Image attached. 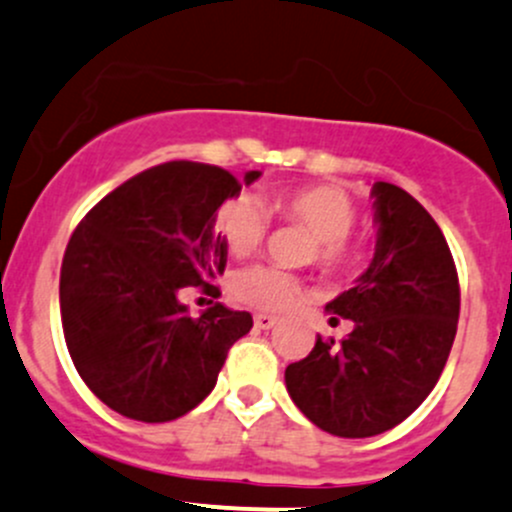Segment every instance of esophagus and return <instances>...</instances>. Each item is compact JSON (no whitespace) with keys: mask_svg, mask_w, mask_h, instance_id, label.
<instances>
[{"mask_svg":"<svg viewBox=\"0 0 512 512\" xmlns=\"http://www.w3.org/2000/svg\"><path fill=\"white\" fill-rule=\"evenodd\" d=\"M255 326L260 328V331H267V328L277 326V316H270V314H255Z\"/></svg>","mask_w":512,"mask_h":512,"instance_id":"esophagus-1","label":"esophagus"}]
</instances>
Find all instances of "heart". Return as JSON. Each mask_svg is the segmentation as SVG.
I'll return each mask as SVG.
<instances>
[{
	"label": "heart",
	"instance_id": "obj_1",
	"mask_svg": "<svg viewBox=\"0 0 512 512\" xmlns=\"http://www.w3.org/2000/svg\"><path fill=\"white\" fill-rule=\"evenodd\" d=\"M274 215L304 225L314 235V257L321 270L331 274L351 272L363 262V247L351 240L358 218L353 198L333 186H301L274 191L267 198ZM215 230L223 235L233 255H250L267 233V213L257 198L240 193L215 213ZM230 292L242 304L260 311H287L304 297V284L292 272L272 265H252L230 282Z\"/></svg>",
	"mask_w": 512,
	"mask_h": 512
}]
</instances>
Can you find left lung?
I'll use <instances>...</instances> for the list:
<instances>
[{
	"mask_svg": "<svg viewBox=\"0 0 512 512\" xmlns=\"http://www.w3.org/2000/svg\"><path fill=\"white\" fill-rule=\"evenodd\" d=\"M378 242L368 270L328 301L331 321H353L336 343L287 365L294 405L328 434L363 439L397 427L434 390L459 324V277L444 233L400 186L370 188Z\"/></svg>",
	"mask_w": 512,
	"mask_h": 512,
	"instance_id": "8db88e82",
	"label": "left lung"
}]
</instances>
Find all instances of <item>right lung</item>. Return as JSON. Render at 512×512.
I'll list each match as a JSON object with an SVG mask.
<instances>
[{"mask_svg":"<svg viewBox=\"0 0 512 512\" xmlns=\"http://www.w3.org/2000/svg\"><path fill=\"white\" fill-rule=\"evenodd\" d=\"M247 171L245 186L260 179ZM220 166L166 161L132 176L75 228L61 265V321L75 370L98 400L137 422H171L201 405L247 311L215 304L201 316L184 287L213 292L228 247L215 213L240 196Z\"/></svg>","mask_w":512,"mask_h":512,"instance_id":"right-lung-1","label":"right lung"}]
</instances>
